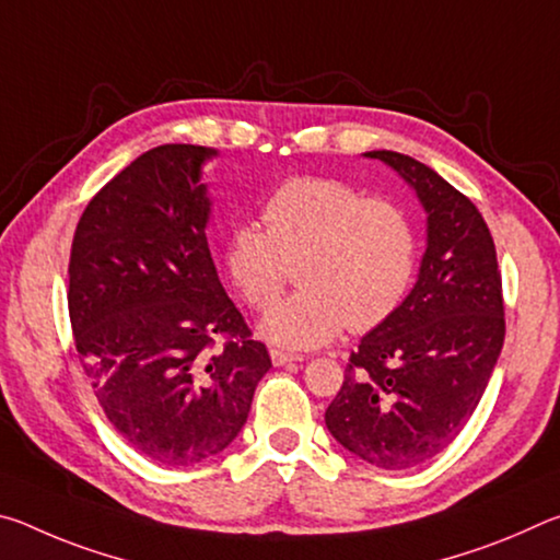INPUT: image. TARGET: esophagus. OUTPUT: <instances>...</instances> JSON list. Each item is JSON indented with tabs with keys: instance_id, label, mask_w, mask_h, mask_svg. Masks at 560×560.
<instances>
[{
	"instance_id": "esophagus-1",
	"label": "esophagus",
	"mask_w": 560,
	"mask_h": 560,
	"mask_svg": "<svg viewBox=\"0 0 560 560\" xmlns=\"http://www.w3.org/2000/svg\"><path fill=\"white\" fill-rule=\"evenodd\" d=\"M271 360H273V365H289V363H299V360H303V358L299 353H289V350L271 348Z\"/></svg>"
}]
</instances>
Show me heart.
I'll list each match as a JSON object with an SVG mask.
<instances>
[{"label": "heart", "mask_w": 560, "mask_h": 560, "mask_svg": "<svg viewBox=\"0 0 560 560\" xmlns=\"http://www.w3.org/2000/svg\"><path fill=\"white\" fill-rule=\"evenodd\" d=\"M264 230L236 224L222 267L254 311L281 299L299 261L301 291L264 318L261 334L287 348H316L348 326L365 334L400 306L415 273V232L387 200H365L330 177H291L261 210Z\"/></svg>", "instance_id": "1"}]
</instances>
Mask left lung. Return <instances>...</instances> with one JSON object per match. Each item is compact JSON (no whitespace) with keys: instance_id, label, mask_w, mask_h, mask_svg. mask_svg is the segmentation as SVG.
Instances as JSON below:
<instances>
[{"instance_id":"obj_1","label":"left lung","mask_w":560,"mask_h":560,"mask_svg":"<svg viewBox=\"0 0 560 560\" xmlns=\"http://www.w3.org/2000/svg\"><path fill=\"white\" fill-rule=\"evenodd\" d=\"M365 155L415 187L428 249L415 289L350 350L326 428L373 467L410 469L450 447L477 410L504 346V293L494 240L467 195L410 155Z\"/></svg>"}]
</instances>
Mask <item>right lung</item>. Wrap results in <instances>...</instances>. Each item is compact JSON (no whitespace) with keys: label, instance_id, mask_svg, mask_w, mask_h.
<instances>
[{"label":"right lung","instance_id":"obj_1","mask_svg":"<svg viewBox=\"0 0 560 560\" xmlns=\"http://www.w3.org/2000/svg\"><path fill=\"white\" fill-rule=\"evenodd\" d=\"M214 150H148L75 224L69 318L83 373L132 450L167 467L220 454L271 355L226 296L207 246L200 167Z\"/></svg>","mask_w":560,"mask_h":560}]
</instances>
